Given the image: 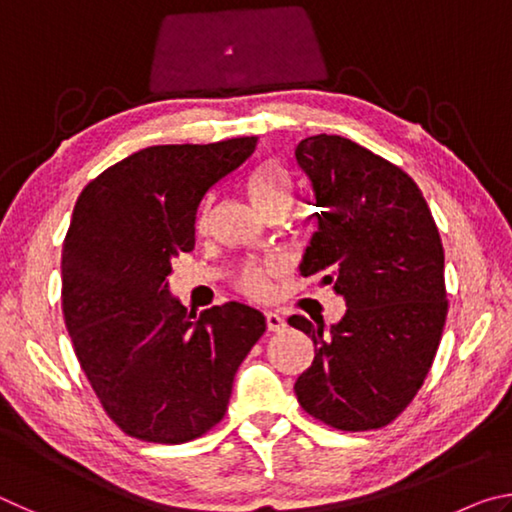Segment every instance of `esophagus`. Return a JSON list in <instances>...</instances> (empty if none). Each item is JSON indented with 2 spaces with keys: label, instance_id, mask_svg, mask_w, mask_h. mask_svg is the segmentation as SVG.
I'll return each instance as SVG.
<instances>
[{
  "label": "esophagus",
  "instance_id": "obj_1",
  "mask_svg": "<svg viewBox=\"0 0 512 512\" xmlns=\"http://www.w3.org/2000/svg\"><path fill=\"white\" fill-rule=\"evenodd\" d=\"M287 327V320H284L280 314L275 311H266V329L268 332H282Z\"/></svg>",
  "mask_w": 512,
  "mask_h": 512
}]
</instances>
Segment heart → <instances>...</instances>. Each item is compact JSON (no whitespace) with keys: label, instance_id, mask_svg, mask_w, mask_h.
Here are the masks:
<instances>
[{"label":"heart","instance_id":"heart-1","mask_svg":"<svg viewBox=\"0 0 512 512\" xmlns=\"http://www.w3.org/2000/svg\"><path fill=\"white\" fill-rule=\"evenodd\" d=\"M291 178L277 162H266L259 167L253 176H250L248 192L253 201L262 212H268L271 207H289L291 203ZM239 287L244 289L248 296L253 298H266L271 291L268 284V271L266 268L250 266L241 275Z\"/></svg>","mask_w":512,"mask_h":512}]
</instances>
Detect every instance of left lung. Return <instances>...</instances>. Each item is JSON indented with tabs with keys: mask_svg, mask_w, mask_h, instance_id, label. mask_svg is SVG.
Here are the masks:
<instances>
[{
	"mask_svg": "<svg viewBox=\"0 0 512 512\" xmlns=\"http://www.w3.org/2000/svg\"><path fill=\"white\" fill-rule=\"evenodd\" d=\"M314 189L318 232L300 273L345 300L332 327L305 316L316 357L296 379L298 402L341 431L386 427L420 391L447 318L445 253L418 185L384 158L339 135L296 146Z\"/></svg>",
	"mask_w": 512,
	"mask_h": 512,
	"instance_id": "obj_1",
	"label": "left lung"
}]
</instances>
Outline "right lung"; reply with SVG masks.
<instances>
[{
	"mask_svg": "<svg viewBox=\"0 0 512 512\" xmlns=\"http://www.w3.org/2000/svg\"><path fill=\"white\" fill-rule=\"evenodd\" d=\"M257 137L149 146L83 189L63 244V314L103 409L128 436L178 445L228 409L266 318L241 302L187 307L171 262L196 244L205 196L246 164Z\"/></svg>",
	"mask_w": 512,
	"mask_h": 512,
	"instance_id": "obj_1",
	"label": "right lung"
}]
</instances>
